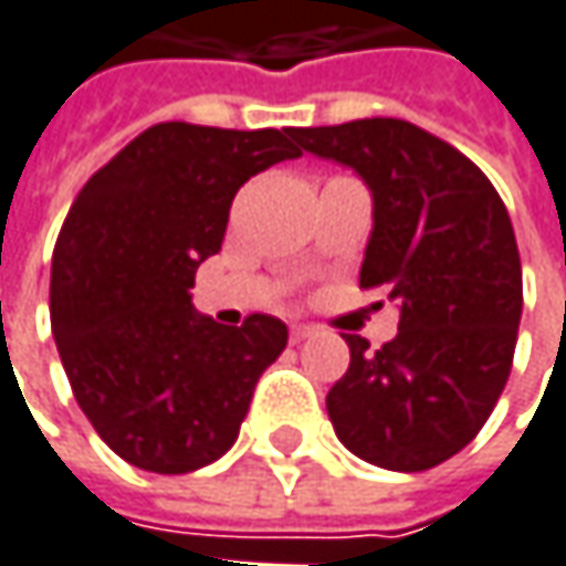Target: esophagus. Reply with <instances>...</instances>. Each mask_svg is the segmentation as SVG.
I'll use <instances>...</instances> for the list:
<instances>
[{
	"label": "esophagus",
	"instance_id": "34e87169",
	"mask_svg": "<svg viewBox=\"0 0 566 566\" xmlns=\"http://www.w3.org/2000/svg\"><path fill=\"white\" fill-rule=\"evenodd\" d=\"M311 334H314L311 324H291V343H301V339H307Z\"/></svg>",
	"mask_w": 566,
	"mask_h": 566
}]
</instances>
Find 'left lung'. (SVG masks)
Wrapping results in <instances>:
<instances>
[{"instance_id": "left-lung-1", "label": "left lung", "mask_w": 566, "mask_h": 566, "mask_svg": "<svg viewBox=\"0 0 566 566\" xmlns=\"http://www.w3.org/2000/svg\"><path fill=\"white\" fill-rule=\"evenodd\" d=\"M294 138L373 190L359 287L398 301V334L382 349L346 336L349 369L327 395L336 437L373 467L431 470L480 434L512 373L522 262L509 210L463 151L405 119Z\"/></svg>"}]
</instances>
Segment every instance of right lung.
<instances>
[{"mask_svg":"<svg viewBox=\"0 0 566 566\" xmlns=\"http://www.w3.org/2000/svg\"><path fill=\"white\" fill-rule=\"evenodd\" d=\"M294 129L158 123L77 193L51 262V331L74 398L113 453L148 473H190L239 437L287 327L249 314L223 327L190 304L235 190L297 158Z\"/></svg>","mask_w":566,"mask_h":566,"instance_id":"1","label":"right lung"}]
</instances>
